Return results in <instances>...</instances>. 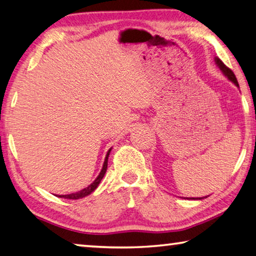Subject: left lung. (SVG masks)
I'll list each match as a JSON object with an SVG mask.
<instances>
[{
  "mask_svg": "<svg viewBox=\"0 0 256 256\" xmlns=\"http://www.w3.org/2000/svg\"><path fill=\"white\" fill-rule=\"evenodd\" d=\"M214 62H216V64L218 67V70H220L223 72V75H224L229 80H231V82H232L234 85H236L237 88H239V84H238V82H237V78H236V76H234V72L231 70H229V68L226 67V64H223V62H221V60L218 58V56H216V58H214ZM204 198H208V196H205V197H198V198H194V197H192V198H189V200H204Z\"/></svg>",
  "mask_w": 256,
  "mask_h": 256,
  "instance_id": "1",
  "label": "left lung"
}]
</instances>
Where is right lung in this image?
<instances>
[{"label": "right lung", "mask_w": 256, "mask_h": 256, "mask_svg": "<svg viewBox=\"0 0 256 256\" xmlns=\"http://www.w3.org/2000/svg\"><path fill=\"white\" fill-rule=\"evenodd\" d=\"M112 147L108 150L107 154H106V157H104V165H102V168H101V171L99 173V176H96V179L92 182L90 186H88L86 188H84L82 190H80V192H72L70 194H58V197L60 198H67V200H80V198H83L85 196H88V194H92L94 190L98 188L99 184L102 180V178L104 176V174H106L107 171V166H108V157H109V154H110Z\"/></svg>", "instance_id": "add662e5"}]
</instances>
